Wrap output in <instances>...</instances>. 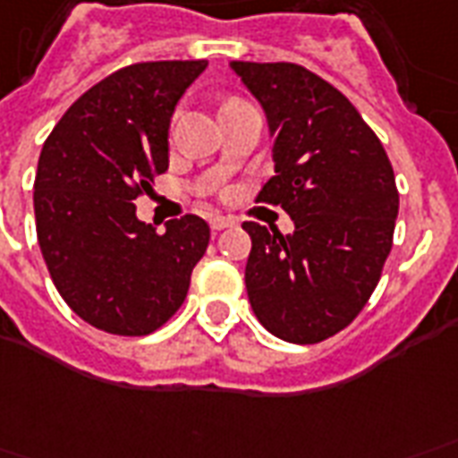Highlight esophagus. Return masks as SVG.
<instances>
[{"label": "esophagus", "mask_w": 458, "mask_h": 458, "mask_svg": "<svg viewBox=\"0 0 458 458\" xmlns=\"http://www.w3.org/2000/svg\"><path fill=\"white\" fill-rule=\"evenodd\" d=\"M235 225V220L233 218H225V216H213L211 218V230H225V228H233Z\"/></svg>", "instance_id": "34e87169"}]
</instances>
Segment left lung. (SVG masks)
I'll return each mask as SVG.
<instances>
[{"instance_id":"obj_1","label":"left lung","mask_w":458,"mask_h":458,"mask_svg":"<svg viewBox=\"0 0 458 458\" xmlns=\"http://www.w3.org/2000/svg\"><path fill=\"white\" fill-rule=\"evenodd\" d=\"M230 67L274 138V177L257 201L281 206L296 225L291 235L242 225L252 238L247 296L279 340L315 344L344 330L381 279L398 216L391 160L352 101L306 67Z\"/></svg>"}]
</instances>
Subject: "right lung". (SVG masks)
I'll list each match as a JSON object with an SVG mask.
<instances>
[{"label": "right lung", "mask_w": 458, "mask_h": 458, "mask_svg": "<svg viewBox=\"0 0 458 458\" xmlns=\"http://www.w3.org/2000/svg\"><path fill=\"white\" fill-rule=\"evenodd\" d=\"M206 60L135 63L67 108L40 150L33 184L38 245L50 279L84 323L155 333L184 303L211 230L184 216L157 233L135 216L169 165V121Z\"/></svg>", "instance_id": "1"}]
</instances>
